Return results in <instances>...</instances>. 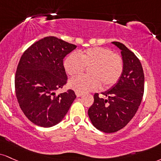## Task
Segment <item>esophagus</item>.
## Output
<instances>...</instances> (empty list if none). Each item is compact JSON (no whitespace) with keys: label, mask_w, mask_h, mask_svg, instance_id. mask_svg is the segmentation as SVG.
Here are the masks:
<instances>
[{"label":"esophagus","mask_w":161,"mask_h":161,"mask_svg":"<svg viewBox=\"0 0 161 161\" xmlns=\"http://www.w3.org/2000/svg\"><path fill=\"white\" fill-rule=\"evenodd\" d=\"M75 94H76V96L78 97H82V93H79L78 92H75Z\"/></svg>","instance_id":"34e87169"}]
</instances>
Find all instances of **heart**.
<instances>
[{
  "instance_id": "heart-1",
  "label": "heart",
  "mask_w": 161,
  "mask_h": 161,
  "mask_svg": "<svg viewBox=\"0 0 161 161\" xmlns=\"http://www.w3.org/2000/svg\"><path fill=\"white\" fill-rule=\"evenodd\" d=\"M64 67L69 75L82 73L86 67L89 75H79L69 81V86L75 92L86 93L97 90L103 86L109 88L116 84L123 73L121 57L103 47L88 48L78 55L70 54L64 61Z\"/></svg>"
}]
</instances>
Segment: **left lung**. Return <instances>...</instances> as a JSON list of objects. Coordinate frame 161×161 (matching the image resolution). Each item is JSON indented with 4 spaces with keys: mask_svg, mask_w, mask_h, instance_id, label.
Wrapping results in <instances>:
<instances>
[{
    "mask_svg": "<svg viewBox=\"0 0 161 161\" xmlns=\"http://www.w3.org/2000/svg\"><path fill=\"white\" fill-rule=\"evenodd\" d=\"M121 50L123 73L109 90L94 96L88 114L92 125L104 133H115L128 124L135 115L144 93V73L138 58L119 42H112Z\"/></svg>",
    "mask_w": 161,
    "mask_h": 161,
    "instance_id": "1",
    "label": "left lung"
}]
</instances>
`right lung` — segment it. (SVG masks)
Listing matches in <instances>:
<instances>
[{
    "label": "right lung",
    "instance_id": "right-lung-1",
    "mask_svg": "<svg viewBox=\"0 0 161 161\" xmlns=\"http://www.w3.org/2000/svg\"><path fill=\"white\" fill-rule=\"evenodd\" d=\"M75 48L55 36H46L21 57L15 73V94L21 109L34 125H58L76 97L73 90L55 94L67 80L63 60Z\"/></svg>",
    "mask_w": 161,
    "mask_h": 161
}]
</instances>
